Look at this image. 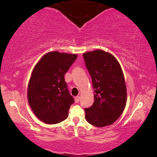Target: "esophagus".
I'll return each instance as SVG.
<instances>
[{
	"mask_svg": "<svg viewBox=\"0 0 157 157\" xmlns=\"http://www.w3.org/2000/svg\"><path fill=\"white\" fill-rule=\"evenodd\" d=\"M75 101L76 103H78L79 101H80V98H79V96H76L75 98Z\"/></svg>",
	"mask_w": 157,
	"mask_h": 157,
	"instance_id": "34e87169",
	"label": "esophagus"
}]
</instances>
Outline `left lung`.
Listing matches in <instances>:
<instances>
[{"instance_id": "8db88e82", "label": "left lung", "mask_w": 157, "mask_h": 157, "mask_svg": "<svg viewBox=\"0 0 157 157\" xmlns=\"http://www.w3.org/2000/svg\"><path fill=\"white\" fill-rule=\"evenodd\" d=\"M92 79L94 102L84 109L92 125L102 127L113 124L123 113L127 102V89L120 63L110 53L96 50L83 54Z\"/></svg>"}]
</instances>
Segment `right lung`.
<instances>
[{
  "instance_id": "obj_1",
  "label": "right lung",
  "mask_w": 157,
  "mask_h": 157,
  "mask_svg": "<svg viewBox=\"0 0 157 157\" xmlns=\"http://www.w3.org/2000/svg\"><path fill=\"white\" fill-rule=\"evenodd\" d=\"M78 55L57 51L44 55L32 73L28 100L39 119L47 124H57L68 117L74 99L68 89L64 75Z\"/></svg>"
}]
</instances>
